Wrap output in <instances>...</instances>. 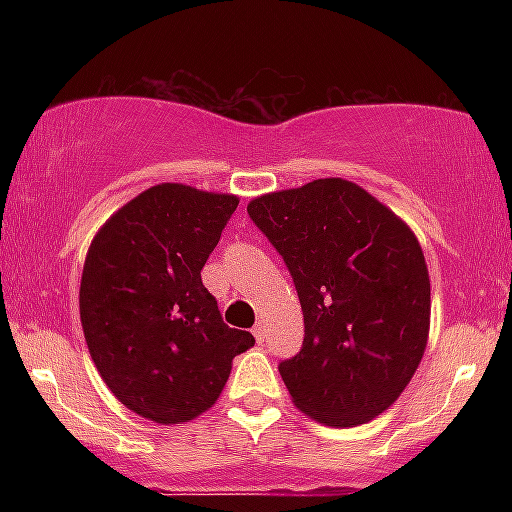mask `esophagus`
I'll use <instances>...</instances> for the list:
<instances>
[{
	"instance_id": "esophagus-1",
	"label": "esophagus",
	"mask_w": 512,
	"mask_h": 512,
	"mask_svg": "<svg viewBox=\"0 0 512 512\" xmlns=\"http://www.w3.org/2000/svg\"><path fill=\"white\" fill-rule=\"evenodd\" d=\"M252 334H255V342H257V344L264 342V327H262V325H257L255 330H252Z\"/></svg>"
}]
</instances>
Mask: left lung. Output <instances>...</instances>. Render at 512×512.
Listing matches in <instances>:
<instances>
[{
  "label": "left lung",
  "instance_id": "8db88e82",
  "mask_svg": "<svg viewBox=\"0 0 512 512\" xmlns=\"http://www.w3.org/2000/svg\"><path fill=\"white\" fill-rule=\"evenodd\" d=\"M284 257L303 310V346L279 373L298 409L325 426L368 424L397 402L431 327L419 240L356 182L320 178L248 204Z\"/></svg>",
  "mask_w": 512,
  "mask_h": 512
}]
</instances>
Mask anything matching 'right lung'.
<instances>
[{"instance_id":"right-lung-1","label":"right lung","mask_w":512,"mask_h":512,"mask_svg":"<svg viewBox=\"0 0 512 512\" xmlns=\"http://www.w3.org/2000/svg\"><path fill=\"white\" fill-rule=\"evenodd\" d=\"M236 195L161 182L117 209L91 240L79 289L88 354L122 404L185 424L221 395L233 358L255 344L221 320L202 267Z\"/></svg>"}]
</instances>
